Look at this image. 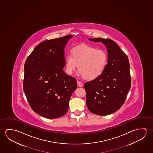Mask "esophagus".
Wrapping results in <instances>:
<instances>
[{
    "label": "esophagus",
    "instance_id": "34e87169",
    "mask_svg": "<svg viewBox=\"0 0 153 153\" xmlns=\"http://www.w3.org/2000/svg\"><path fill=\"white\" fill-rule=\"evenodd\" d=\"M77 85H78V86H79V87H82L83 85L82 83L81 82H80V81H77Z\"/></svg>",
    "mask_w": 153,
    "mask_h": 153
}]
</instances>
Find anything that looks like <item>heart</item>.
Listing matches in <instances>:
<instances>
[{"instance_id":"obj_1","label":"heart","mask_w":153,"mask_h":153,"mask_svg":"<svg viewBox=\"0 0 153 153\" xmlns=\"http://www.w3.org/2000/svg\"><path fill=\"white\" fill-rule=\"evenodd\" d=\"M71 55L66 57L65 68L67 73L72 74L79 66V72L87 80H94L104 72L107 62V55L102 49L88 45L74 47Z\"/></svg>"}]
</instances>
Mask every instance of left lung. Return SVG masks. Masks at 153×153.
<instances>
[{
  "label": "left lung",
  "instance_id": "8db88e82",
  "mask_svg": "<svg viewBox=\"0 0 153 153\" xmlns=\"http://www.w3.org/2000/svg\"><path fill=\"white\" fill-rule=\"evenodd\" d=\"M89 40L104 45L108 59L102 74L84 85L87 94L86 104L92 113L107 115L121 107L131 87L128 57L111 39L99 38Z\"/></svg>",
  "mask_w": 153,
  "mask_h": 153
}]
</instances>
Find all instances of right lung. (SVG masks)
<instances>
[{
    "label": "right lung",
    "mask_w": 153,
    "mask_h": 153,
    "mask_svg": "<svg viewBox=\"0 0 153 153\" xmlns=\"http://www.w3.org/2000/svg\"><path fill=\"white\" fill-rule=\"evenodd\" d=\"M68 35L39 44L25 64L23 90L32 110L47 119L63 117L68 111L71 96L77 88L74 78L67 75L64 50Z\"/></svg>",
    "instance_id": "1"
}]
</instances>
